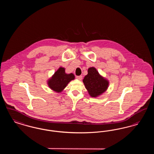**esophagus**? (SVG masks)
I'll return each mask as SVG.
<instances>
[{"label": "esophagus", "mask_w": 154, "mask_h": 154, "mask_svg": "<svg viewBox=\"0 0 154 154\" xmlns=\"http://www.w3.org/2000/svg\"><path fill=\"white\" fill-rule=\"evenodd\" d=\"M76 79L79 80H81L82 79V75H78V76H76Z\"/></svg>", "instance_id": "obj_1"}]
</instances>
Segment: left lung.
I'll list each match as a JSON object with an SVG mask.
<instances>
[{
    "instance_id": "obj_1",
    "label": "left lung",
    "mask_w": 154,
    "mask_h": 154,
    "mask_svg": "<svg viewBox=\"0 0 154 154\" xmlns=\"http://www.w3.org/2000/svg\"><path fill=\"white\" fill-rule=\"evenodd\" d=\"M83 82L92 97L101 95L107 89L109 82L99 75L95 67H90L88 74L85 76Z\"/></svg>"
}]
</instances>
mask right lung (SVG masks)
Here are the masks:
<instances>
[{
  "label": "right lung",
  "mask_w": 154,
  "mask_h": 154,
  "mask_svg": "<svg viewBox=\"0 0 154 154\" xmlns=\"http://www.w3.org/2000/svg\"><path fill=\"white\" fill-rule=\"evenodd\" d=\"M73 73L66 74L63 67H60L48 81V85L52 90L59 92L65 88L67 84L74 79Z\"/></svg>",
  "instance_id": "add662e5"
}]
</instances>
